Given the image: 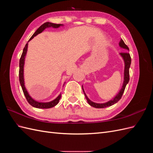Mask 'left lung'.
<instances>
[{
	"mask_svg": "<svg viewBox=\"0 0 153 153\" xmlns=\"http://www.w3.org/2000/svg\"><path fill=\"white\" fill-rule=\"evenodd\" d=\"M119 46L121 47V48H124V49H126L129 50V48L128 46L124 43V42L123 41V40L121 39V41L119 42ZM120 55H121L122 57L123 58L124 61V82H123V87L121 88V89L120 90L119 92L117 94V95L115 97V98L110 100L108 102L105 103H96L94 102H92L91 101L89 98H87V96L86 95V94L85 93V91L84 90V88L82 87V89H83V92H84V93L85 94V98L87 101L88 103H89L91 106H93L94 108H106V107H108V106H112L113 105H114L115 103H116L117 102L121 100V97L124 93V90H125V88H126V86L127 85V84L128 83L129 80V67H130L131 65V57H130V55L128 52H121L120 53Z\"/></svg>",
	"mask_w": 153,
	"mask_h": 153,
	"instance_id": "1",
	"label": "left lung"
}]
</instances>
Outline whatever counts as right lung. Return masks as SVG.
<instances>
[{
    "instance_id": "obj_1",
    "label": "right lung",
    "mask_w": 153,
    "mask_h": 153,
    "mask_svg": "<svg viewBox=\"0 0 153 153\" xmlns=\"http://www.w3.org/2000/svg\"><path fill=\"white\" fill-rule=\"evenodd\" d=\"M61 25H62V24H53V23H50V22H46L45 24H43L42 25H41L39 28L37 29V30L34 32V34L32 36L31 38H30V39L29 40L30 41L32 38H34V36H37L38 34L42 32L47 27H52L53 28H58ZM28 41V42H29ZM27 47H28V43H27L25 46V47L23 50V52L22 54L21 55V57L20 59V62H19V67H20V69H19V80H20V85L22 86L23 92H24V94L25 96V98L28 101V103L32 105V106H34L35 108H52L53 106H55V105H57L59 103V101L61 99V94H60L57 98L56 99H55L54 100L50 101V102H48V103H40V102H38V101H35L34 100L32 99L31 97L29 96L28 92L27 91L24 85V61H25V57L27 53Z\"/></svg>"
}]
</instances>
